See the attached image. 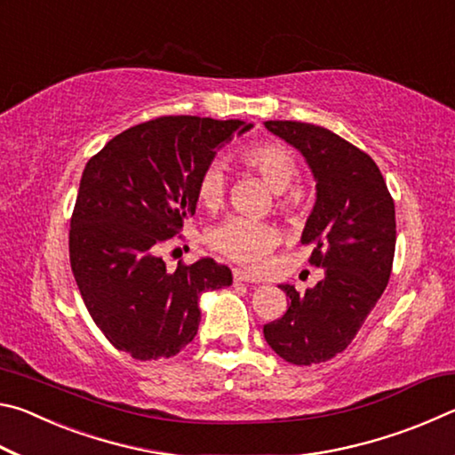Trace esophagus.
Segmentation results:
<instances>
[{"mask_svg": "<svg viewBox=\"0 0 455 455\" xmlns=\"http://www.w3.org/2000/svg\"><path fill=\"white\" fill-rule=\"evenodd\" d=\"M233 276H235L236 283H252V284H259V283H260V279H257L255 275L244 273V271H241V268H235Z\"/></svg>", "mask_w": 455, "mask_h": 455, "instance_id": "obj_1", "label": "esophagus"}]
</instances>
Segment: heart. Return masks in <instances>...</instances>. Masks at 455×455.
I'll list each match as a JSON object with an SVG mask.
<instances>
[{"label": "heart", "mask_w": 455, "mask_h": 455, "mask_svg": "<svg viewBox=\"0 0 455 455\" xmlns=\"http://www.w3.org/2000/svg\"><path fill=\"white\" fill-rule=\"evenodd\" d=\"M246 168L255 171L268 187L279 192L276 204L283 211H297L303 204V195L291 188L299 179V163L287 146L281 142H255L241 152ZM198 200L206 209H219L227 196V179L222 166L212 163L204 168L196 182ZM281 241L279 228L271 222L230 217L214 227L209 243L220 255L236 260L244 267L259 268L265 265L276 244Z\"/></svg>", "instance_id": "obj_1"}]
</instances>
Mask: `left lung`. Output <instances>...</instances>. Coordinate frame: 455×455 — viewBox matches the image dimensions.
I'll return each instance as SVG.
<instances>
[{"label": "left lung", "mask_w": 455, "mask_h": 455, "mask_svg": "<svg viewBox=\"0 0 455 455\" xmlns=\"http://www.w3.org/2000/svg\"><path fill=\"white\" fill-rule=\"evenodd\" d=\"M283 140L301 150L317 180V203L303 230L309 263L323 281L287 292V311L263 333L276 355L313 365L347 349L387 287L395 255V204L373 158L331 130L305 122L268 120Z\"/></svg>", "instance_id": "left-lung-1"}]
</instances>
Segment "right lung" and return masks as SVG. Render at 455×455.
Segmentation results:
<instances>
[{
  "label": "right lung",
  "instance_id": "obj_1",
  "mask_svg": "<svg viewBox=\"0 0 455 455\" xmlns=\"http://www.w3.org/2000/svg\"><path fill=\"white\" fill-rule=\"evenodd\" d=\"M243 120L160 116L114 136L88 160L70 220L80 295L114 347L134 359L172 357L195 339L198 297L228 287L214 259L168 271L160 246L195 214L196 182Z\"/></svg>",
  "mask_w": 455,
  "mask_h": 455
}]
</instances>
